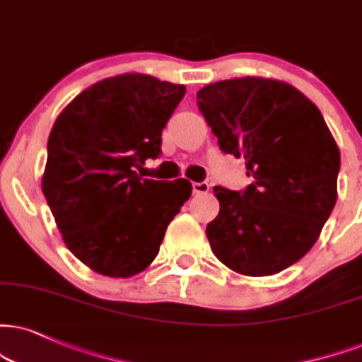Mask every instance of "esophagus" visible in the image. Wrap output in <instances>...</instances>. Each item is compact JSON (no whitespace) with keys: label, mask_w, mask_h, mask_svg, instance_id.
<instances>
[{"label":"esophagus","mask_w":362,"mask_h":362,"mask_svg":"<svg viewBox=\"0 0 362 362\" xmlns=\"http://www.w3.org/2000/svg\"><path fill=\"white\" fill-rule=\"evenodd\" d=\"M209 191V185L206 181H199V182H193V193L194 194H204Z\"/></svg>","instance_id":"34e87169"}]
</instances>
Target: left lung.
<instances>
[{
	"label": "left lung",
	"mask_w": 362,
	"mask_h": 362,
	"mask_svg": "<svg viewBox=\"0 0 362 362\" xmlns=\"http://www.w3.org/2000/svg\"><path fill=\"white\" fill-rule=\"evenodd\" d=\"M225 154L243 158L252 185L215 186L220 213L206 226L213 253L231 270L274 275L317 242L337 199L341 154L320 110L285 82L245 77L196 93Z\"/></svg>",
	"instance_id": "1"
}]
</instances>
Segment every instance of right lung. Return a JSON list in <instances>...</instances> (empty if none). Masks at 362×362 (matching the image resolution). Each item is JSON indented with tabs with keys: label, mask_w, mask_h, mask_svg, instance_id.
Here are the masks:
<instances>
[{
	"label": "right lung",
	"mask_w": 362,
	"mask_h": 362,
	"mask_svg": "<svg viewBox=\"0 0 362 362\" xmlns=\"http://www.w3.org/2000/svg\"><path fill=\"white\" fill-rule=\"evenodd\" d=\"M185 86L117 75L78 93L48 137L43 194L70 252L107 276L139 274L191 196L186 180H146Z\"/></svg>",
	"instance_id": "add662e5"
}]
</instances>
